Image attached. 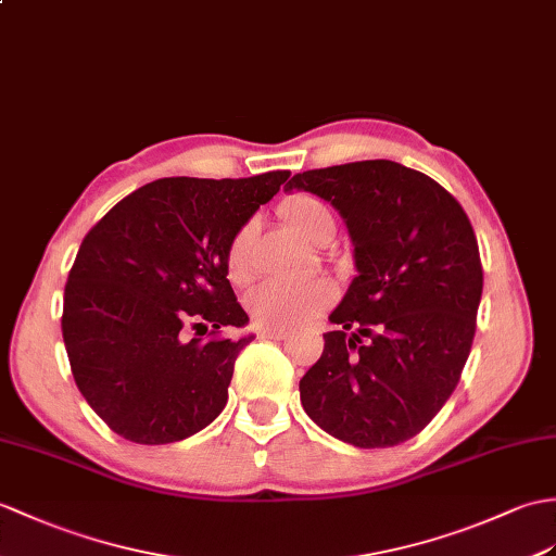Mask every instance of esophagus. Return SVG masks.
<instances>
[{"mask_svg":"<svg viewBox=\"0 0 556 556\" xmlns=\"http://www.w3.org/2000/svg\"><path fill=\"white\" fill-rule=\"evenodd\" d=\"M289 337L287 329H261V339H275V341H283Z\"/></svg>","mask_w":556,"mask_h":556,"instance_id":"34e87169","label":"esophagus"}]
</instances>
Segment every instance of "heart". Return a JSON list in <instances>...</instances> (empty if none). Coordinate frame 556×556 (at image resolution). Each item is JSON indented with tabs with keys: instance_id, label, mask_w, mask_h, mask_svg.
Returning a JSON list of instances; mask_svg holds the SVG:
<instances>
[{
	"instance_id": "obj_1",
	"label": "heart",
	"mask_w": 556,
	"mask_h": 556,
	"mask_svg": "<svg viewBox=\"0 0 556 556\" xmlns=\"http://www.w3.org/2000/svg\"><path fill=\"white\" fill-rule=\"evenodd\" d=\"M283 223L309 243H325L333 231V215L329 205L313 193H293L279 208ZM255 241V223H243L227 247L229 277L247 281L251 277V249ZM337 287L325 277L307 279H275L255 287L249 295L253 319L267 329H291L313 319L325 309Z\"/></svg>"
}]
</instances>
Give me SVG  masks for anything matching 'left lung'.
Returning <instances> with one entry per match:
<instances>
[{"label": "left lung", "mask_w": 556, "mask_h": 556, "mask_svg": "<svg viewBox=\"0 0 556 556\" xmlns=\"http://www.w3.org/2000/svg\"><path fill=\"white\" fill-rule=\"evenodd\" d=\"M343 217L357 275L329 315L337 331L301 379L319 429L355 447L415 438L453 395L483 293L479 243L441 185L395 161H357L291 177Z\"/></svg>", "instance_id": "1"}]
</instances>
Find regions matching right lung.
Here are the masks:
<instances>
[{
    "label": "right lung",
    "instance_id": "add662e5",
    "mask_svg": "<svg viewBox=\"0 0 556 556\" xmlns=\"http://www.w3.org/2000/svg\"><path fill=\"white\" fill-rule=\"evenodd\" d=\"M287 179L289 170L163 177L83 239L63 293V343L83 397L125 441H185L225 409L253 333L187 342L184 331L249 325L227 279V247Z\"/></svg>",
    "mask_w": 556,
    "mask_h": 556
}]
</instances>
